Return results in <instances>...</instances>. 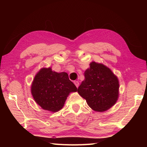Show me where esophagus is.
<instances>
[{"label": "esophagus", "instance_id": "34e87169", "mask_svg": "<svg viewBox=\"0 0 147 147\" xmlns=\"http://www.w3.org/2000/svg\"><path fill=\"white\" fill-rule=\"evenodd\" d=\"M74 85L76 86V88H78V87L79 86V82H78V81H74Z\"/></svg>", "mask_w": 147, "mask_h": 147}]
</instances>
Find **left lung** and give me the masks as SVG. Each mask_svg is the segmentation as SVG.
I'll use <instances>...</instances> for the list:
<instances>
[{"label":"left lung","instance_id":"8db88e82","mask_svg":"<svg viewBox=\"0 0 147 147\" xmlns=\"http://www.w3.org/2000/svg\"><path fill=\"white\" fill-rule=\"evenodd\" d=\"M84 73L78 93L95 111L104 112L117 101L119 82L117 76L102 63L92 61Z\"/></svg>","mask_w":147,"mask_h":147}]
</instances>
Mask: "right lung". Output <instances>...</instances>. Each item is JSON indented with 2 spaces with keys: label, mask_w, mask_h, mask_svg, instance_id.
<instances>
[{
  "label": "right lung",
  "mask_w": 147,
  "mask_h": 147,
  "mask_svg": "<svg viewBox=\"0 0 147 147\" xmlns=\"http://www.w3.org/2000/svg\"><path fill=\"white\" fill-rule=\"evenodd\" d=\"M75 85L65 72L57 73L49 68H41L35 75L31 93L42 109L57 112L63 108L69 94L76 92Z\"/></svg>",
  "instance_id": "1"
}]
</instances>
